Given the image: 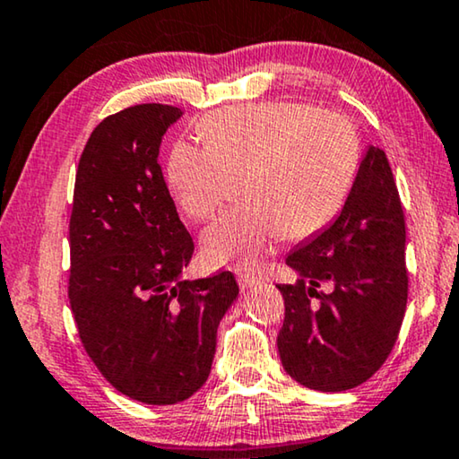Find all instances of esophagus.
Here are the masks:
<instances>
[{"instance_id": "esophagus-1", "label": "esophagus", "mask_w": 459, "mask_h": 459, "mask_svg": "<svg viewBox=\"0 0 459 459\" xmlns=\"http://www.w3.org/2000/svg\"><path fill=\"white\" fill-rule=\"evenodd\" d=\"M238 283H240L242 290H252V288H256V285H261V279L250 275V273H240L238 275Z\"/></svg>"}]
</instances>
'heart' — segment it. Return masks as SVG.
Segmentation results:
<instances>
[{
    "label": "heart",
    "mask_w": 459,
    "mask_h": 459,
    "mask_svg": "<svg viewBox=\"0 0 459 459\" xmlns=\"http://www.w3.org/2000/svg\"><path fill=\"white\" fill-rule=\"evenodd\" d=\"M204 147L178 143L168 159L176 203L195 221L223 207L242 180L244 207L203 234L209 264L256 269L285 236L304 240L327 228L348 201L360 141L335 111L300 101L236 105L201 119Z\"/></svg>",
    "instance_id": "b5f03b06"
}]
</instances>
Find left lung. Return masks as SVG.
I'll return each instance as SVG.
<instances>
[{"instance_id":"left-lung-1","label":"left lung","mask_w":459,"mask_h":459,"mask_svg":"<svg viewBox=\"0 0 459 459\" xmlns=\"http://www.w3.org/2000/svg\"><path fill=\"white\" fill-rule=\"evenodd\" d=\"M298 281L279 283L281 364L315 391L368 381L394 350L408 302L406 221L387 155L364 152L348 201L327 228L285 258ZM327 282L329 292L317 288Z\"/></svg>"}]
</instances>
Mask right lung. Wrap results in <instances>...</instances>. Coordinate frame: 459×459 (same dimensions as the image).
<instances>
[{
	"mask_svg": "<svg viewBox=\"0 0 459 459\" xmlns=\"http://www.w3.org/2000/svg\"><path fill=\"white\" fill-rule=\"evenodd\" d=\"M184 111L143 103L105 117L81 155L70 217V307L86 354L119 394L188 400L209 378L217 327L238 298L221 271L188 281L195 242L157 163Z\"/></svg>",
	"mask_w": 459,
	"mask_h": 459,
	"instance_id": "right-lung-1",
	"label": "right lung"
}]
</instances>
